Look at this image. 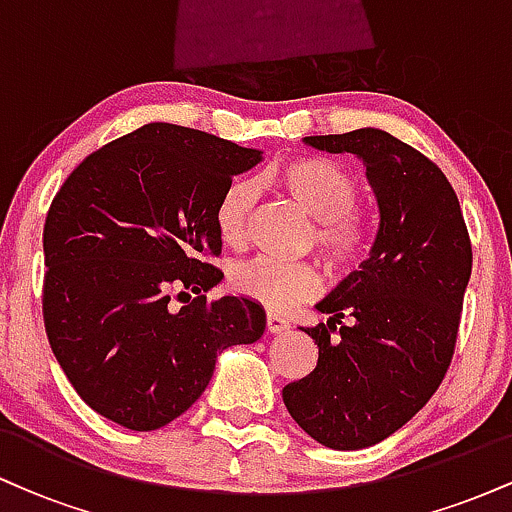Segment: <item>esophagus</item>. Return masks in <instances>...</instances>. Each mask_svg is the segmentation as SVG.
<instances>
[{
  "mask_svg": "<svg viewBox=\"0 0 512 512\" xmlns=\"http://www.w3.org/2000/svg\"><path fill=\"white\" fill-rule=\"evenodd\" d=\"M267 330L272 334H281L289 330V320L279 313H267Z\"/></svg>",
  "mask_w": 512,
  "mask_h": 512,
  "instance_id": "obj_1",
  "label": "esophagus"
}]
</instances>
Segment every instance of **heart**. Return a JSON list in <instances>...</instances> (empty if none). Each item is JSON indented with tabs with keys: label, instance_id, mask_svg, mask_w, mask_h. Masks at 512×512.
Wrapping results in <instances>:
<instances>
[{
	"label": "heart",
	"instance_id": "1",
	"mask_svg": "<svg viewBox=\"0 0 512 512\" xmlns=\"http://www.w3.org/2000/svg\"><path fill=\"white\" fill-rule=\"evenodd\" d=\"M269 180L317 221L315 245L332 269H349L361 262L370 231L356 211L358 180L349 170L330 158L303 156L276 168ZM255 199L257 187L250 180H233L219 197L214 223L219 238L231 248H238L248 236ZM231 286L269 310H289L320 289V274L313 264L255 257L233 269Z\"/></svg>",
	"mask_w": 512,
	"mask_h": 512
}]
</instances>
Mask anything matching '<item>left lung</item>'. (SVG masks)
<instances>
[{
    "instance_id": "8db88e82",
    "label": "left lung",
    "mask_w": 512,
    "mask_h": 512,
    "mask_svg": "<svg viewBox=\"0 0 512 512\" xmlns=\"http://www.w3.org/2000/svg\"><path fill=\"white\" fill-rule=\"evenodd\" d=\"M303 142L363 161L380 223L368 260L315 303L327 322L303 330L320 349L315 370L281 395L317 443L361 450L399 431L443 383L472 243L443 170L385 129Z\"/></svg>"
}]
</instances>
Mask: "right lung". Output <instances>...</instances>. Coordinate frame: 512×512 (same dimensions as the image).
I'll return each instance as SVG.
<instances>
[{"label":"right lung","mask_w":512,"mask_h":512,"mask_svg":"<svg viewBox=\"0 0 512 512\" xmlns=\"http://www.w3.org/2000/svg\"><path fill=\"white\" fill-rule=\"evenodd\" d=\"M260 161V149L149 122L84 158L52 199L45 332L69 383L105 419L132 431L170 424L207 390L219 354L264 334L257 301L204 296L223 279L211 264L221 255L216 204Z\"/></svg>","instance_id":"obj_1"}]
</instances>
